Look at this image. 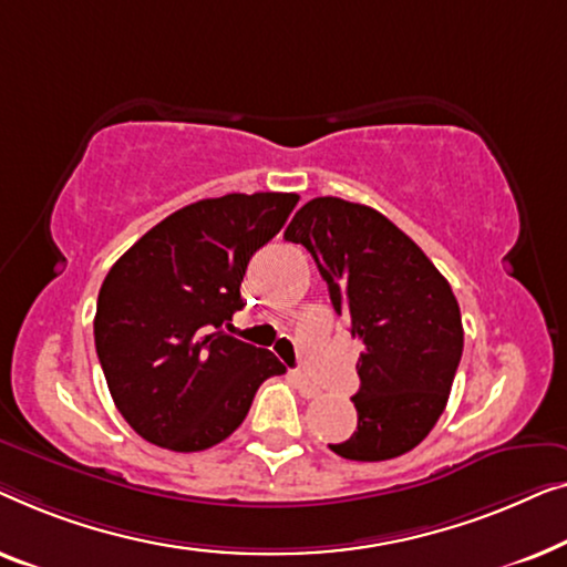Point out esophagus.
Here are the masks:
<instances>
[{
    "label": "esophagus",
    "instance_id": "1",
    "mask_svg": "<svg viewBox=\"0 0 567 567\" xmlns=\"http://www.w3.org/2000/svg\"><path fill=\"white\" fill-rule=\"evenodd\" d=\"M290 378H292V382H295V388L300 390V395H302V398H316V395H321V388H318L316 382L308 378V374H302V372H292Z\"/></svg>",
    "mask_w": 567,
    "mask_h": 567
}]
</instances>
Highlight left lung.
<instances>
[{
  "mask_svg": "<svg viewBox=\"0 0 567 567\" xmlns=\"http://www.w3.org/2000/svg\"><path fill=\"white\" fill-rule=\"evenodd\" d=\"M285 238L310 251L333 310L364 344L352 398L357 432L329 446L357 462L411 452L440 421L462 357L465 331L450 282L395 223L341 197L302 205Z\"/></svg>",
  "mask_w": 567,
  "mask_h": 567,
  "instance_id": "8db88e82",
  "label": "left lung"
}]
</instances>
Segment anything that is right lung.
Instances as JSON below:
<instances>
[{
  "label": "right lung",
  "mask_w": 567,
  "mask_h": 567,
  "mask_svg": "<svg viewBox=\"0 0 567 567\" xmlns=\"http://www.w3.org/2000/svg\"><path fill=\"white\" fill-rule=\"evenodd\" d=\"M300 197L223 195L172 213L141 236L100 287L94 347L110 395L143 440L200 452L241 426L254 393L285 364L228 337L249 259L280 234Z\"/></svg>",
  "instance_id": "obj_1"
}]
</instances>
